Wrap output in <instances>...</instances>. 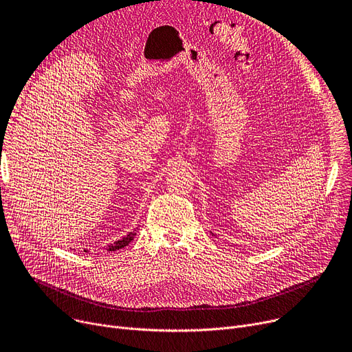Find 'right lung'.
Wrapping results in <instances>:
<instances>
[{
    "instance_id": "add662e5",
    "label": "right lung",
    "mask_w": 352,
    "mask_h": 352,
    "mask_svg": "<svg viewBox=\"0 0 352 352\" xmlns=\"http://www.w3.org/2000/svg\"><path fill=\"white\" fill-rule=\"evenodd\" d=\"M134 236H135V232H129L126 236H124L122 239H120V241L114 243L113 245H109L107 250H108V251H117V250H121V248L126 247L129 243H131L133 239H134Z\"/></svg>"
}]
</instances>
